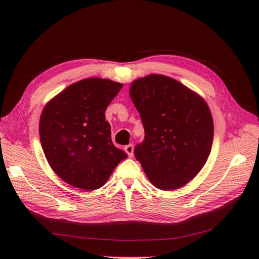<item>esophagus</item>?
<instances>
[{
	"label": "esophagus",
	"instance_id": "1",
	"mask_svg": "<svg viewBox=\"0 0 259 259\" xmlns=\"http://www.w3.org/2000/svg\"><path fill=\"white\" fill-rule=\"evenodd\" d=\"M124 150H125V152L127 153V155L130 156V158H133V155H134V146H133L132 144L125 146Z\"/></svg>",
	"mask_w": 259,
	"mask_h": 259
}]
</instances>
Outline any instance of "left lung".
Here are the masks:
<instances>
[{
	"label": "left lung",
	"instance_id": "8db88e82",
	"mask_svg": "<svg viewBox=\"0 0 259 259\" xmlns=\"http://www.w3.org/2000/svg\"><path fill=\"white\" fill-rule=\"evenodd\" d=\"M130 96L142 117L144 142L135 147L151 184L170 191L184 187L204 166L214 137L206 101L173 77L149 74L131 84Z\"/></svg>",
	"mask_w": 259,
	"mask_h": 259
}]
</instances>
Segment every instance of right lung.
Returning <instances> with one entry per match:
<instances>
[{
    "label": "right lung",
    "instance_id": "1",
    "mask_svg": "<svg viewBox=\"0 0 259 259\" xmlns=\"http://www.w3.org/2000/svg\"><path fill=\"white\" fill-rule=\"evenodd\" d=\"M123 84L89 77L69 85L43 108L40 140L50 166L83 190L103 187L127 154L111 140L105 111Z\"/></svg>",
    "mask_w": 259,
    "mask_h": 259
}]
</instances>
